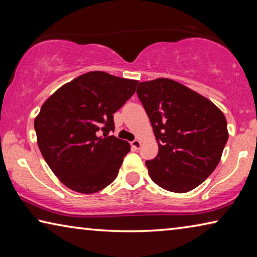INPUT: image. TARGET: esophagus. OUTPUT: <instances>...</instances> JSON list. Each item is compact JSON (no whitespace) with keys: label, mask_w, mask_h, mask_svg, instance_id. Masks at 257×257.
<instances>
[{"label":"esophagus","mask_w":257,"mask_h":257,"mask_svg":"<svg viewBox=\"0 0 257 257\" xmlns=\"http://www.w3.org/2000/svg\"><path fill=\"white\" fill-rule=\"evenodd\" d=\"M130 144H132V147L134 150H138L139 147H141L142 143H141V141H138V139H135V141L130 143Z\"/></svg>","instance_id":"esophagus-1"}]
</instances>
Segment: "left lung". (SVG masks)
Here are the masks:
<instances>
[{
    "label": "left lung",
    "mask_w": 257,
    "mask_h": 257,
    "mask_svg": "<svg viewBox=\"0 0 257 257\" xmlns=\"http://www.w3.org/2000/svg\"><path fill=\"white\" fill-rule=\"evenodd\" d=\"M137 95L159 145L156 158L145 162L151 179L173 193L196 188L215 170L227 144L222 111L168 78L139 82Z\"/></svg>",
    "instance_id": "8db88e82"
}]
</instances>
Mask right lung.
Returning a JSON list of instances; mask_svg holds the SVG:
<instances>
[{"label": "right lung", "mask_w": 257, "mask_h": 257, "mask_svg": "<svg viewBox=\"0 0 257 257\" xmlns=\"http://www.w3.org/2000/svg\"><path fill=\"white\" fill-rule=\"evenodd\" d=\"M137 84L104 71L87 72L60 87L42 105L34 121L37 144L68 188L97 193L118 176L130 145L108 133L114 130L113 113L133 96Z\"/></svg>", "instance_id": "add662e5"}]
</instances>
